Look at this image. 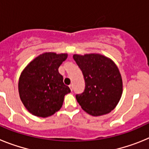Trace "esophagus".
<instances>
[{
	"label": "esophagus",
	"instance_id": "esophagus-1",
	"mask_svg": "<svg viewBox=\"0 0 149 149\" xmlns=\"http://www.w3.org/2000/svg\"><path fill=\"white\" fill-rule=\"evenodd\" d=\"M69 88H70L71 91L73 90V86H72V85H69Z\"/></svg>",
	"mask_w": 149,
	"mask_h": 149
}]
</instances>
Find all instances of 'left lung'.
Wrapping results in <instances>:
<instances>
[{
    "label": "left lung",
    "mask_w": 149,
    "mask_h": 149,
    "mask_svg": "<svg viewBox=\"0 0 149 149\" xmlns=\"http://www.w3.org/2000/svg\"><path fill=\"white\" fill-rule=\"evenodd\" d=\"M73 59L81 69L85 89L75 95L82 109L94 116L108 113L119 103L122 93V80L115 63L97 54H74Z\"/></svg>",
    "instance_id": "8db88e82"
}]
</instances>
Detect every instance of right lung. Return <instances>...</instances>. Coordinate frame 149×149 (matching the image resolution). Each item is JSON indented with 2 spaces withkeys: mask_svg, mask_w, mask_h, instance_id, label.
<instances>
[{
  "mask_svg": "<svg viewBox=\"0 0 149 149\" xmlns=\"http://www.w3.org/2000/svg\"><path fill=\"white\" fill-rule=\"evenodd\" d=\"M67 57L66 54H42L22 72L18 82L19 95L33 115L45 118L61 108L64 96L71 92L58 72Z\"/></svg>",
  "mask_w": 149,
  "mask_h": 149,
  "instance_id": "add662e5",
  "label": "right lung"
}]
</instances>
